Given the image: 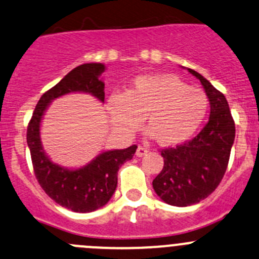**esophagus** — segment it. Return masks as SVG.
Instances as JSON below:
<instances>
[{"label":"esophagus","instance_id":"obj_1","mask_svg":"<svg viewBox=\"0 0 259 259\" xmlns=\"http://www.w3.org/2000/svg\"><path fill=\"white\" fill-rule=\"evenodd\" d=\"M146 152H147V147L141 146V145H140V146L137 147V150H136V155H137V156H144V155L146 154Z\"/></svg>","mask_w":259,"mask_h":259}]
</instances>
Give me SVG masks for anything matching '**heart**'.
<instances>
[{"label":"heart","instance_id":"heart-1","mask_svg":"<svg viewBox=\"0 0 259 259\" xmlns=\"http://www.w3.org/2000/svg\"><path fill=\"white\" fill-rule=\"evenodd\" d=\"M208 109L205 91L174 75L139 76L123 94H113L108 100L112 122L119 131L134 132L145 117L147 130L164 146L191 139Z\"/></svg>","mask_w":259,"mask_h":259}]
</instances>
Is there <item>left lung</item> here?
Wrapping results in <instances>:
<instances>
[{
    "mask_svg": "<svg viewBox=\"0 0 259 259\" xmlns=\"http://www.w3.org/2000/svg\"><path fill=\"white\" fill-rule=\"evenodd\" d=\"M211 112L207 124L192 140L161 150L164 166L152 181L157 196L173 206H191L210 196L225 176L235 139V123L225 95L196 71Z\"/></svg>",
    "mask_w": 259,
    "mask_h": 259,
    "instance_id": "left-lung-1",
    "label": "left lung"
}]
</instances>
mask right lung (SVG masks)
Returning <instances> with one entry per match:
<instances>
[{
    "mask_svg": "<svg viewBox=\"0 0 259 259\" xmlns=\"http://www.w3.org/2000/svg\"><path fill=\"white\" fill-rule=\"evenodd\" d=\"M103 71L104 65L102 63H85L73 68L57 85L41 95L26 131L36 181L56 203L75 212H91L109 201L117 188L118 169L134 157L137 146L132 145L124 150L103 152L83 168L68 170L53 164L44 154L39 127L51 100L68 93H90L100 102H104V83L99 80Z\"/></svg>",
    "mask_w": 259,
    "mask_h": 259,
    "instance_id": "obj_1",
    "label": "right lung"
}]
</instances>
